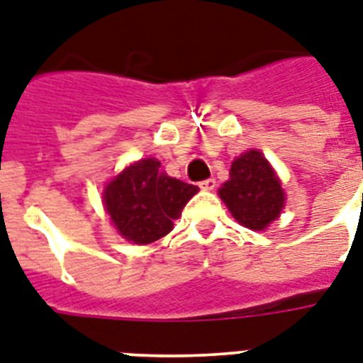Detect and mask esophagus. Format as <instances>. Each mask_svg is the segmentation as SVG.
Wrapping results in <instances>:
<instances>
[{
  "mask_svg": "<svg viewBox=\"0 0 363 363\" xmlns=\"http://www.w3.org/2000/svg\"><path fill=\"white\" fill-rule=\"evenodd\" d=\"M199 188L201 190H214L216 188V179H205V181L199 182Z\"/></svg>",
  "mask_w": 363,
  "mask_h": 363,
  "instance_id": "esophagus-1",
  "label": "esophagus"
}]
</instances>
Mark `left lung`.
<instances>
[{
    "mask_svg": "<svg viewBox=\"0 0 363 363\" xmlns=\"http://www.w3.org/2000/svg\"><path fill=\"white\" fill-rule=\"evenodd\" d=\"M220 197L238 223L261 231L284 208L281 182L259 151H248L233 162L229 181L220 188Z\"/></svg>",
    "mask_w": 363,
    "mask_h": 363,
    "instance_id": "obj_1",
    "label": "left lung"
}]
</instances>
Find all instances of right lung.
<instances>
[{
  "label": "right lung",
  "instance_id": "add662e5",
  "mask_svg": "<svg viewBox=\"0 0 363 363\" xmlns=\"http://www.w3.org/2000/svg\"><path fill=\"white\" fill-rule=\"evenodd\" d=\"M199 188L167 177L160 162L145 158L106 186L104 205L117 231L134 244H149L173 229V220Z\"/></svg>",
  "mask_w": 363,
  "mask_h": 363
}]
</instances>
